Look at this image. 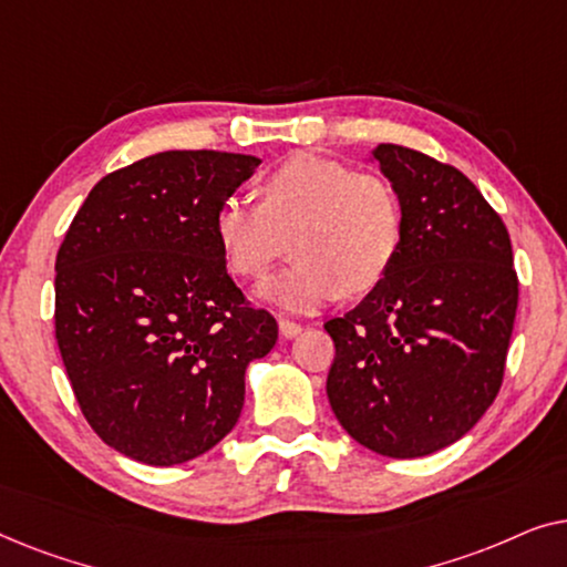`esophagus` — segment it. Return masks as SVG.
<instances>
[{
  "instance_id": "obj_1",
  "label": "esophagus",
  "mask_w": 567,
  "mask_h": 567,
  "mask_svg": "<svg viewBox=\"0 0 567 567\" xmlns=\"http://www.w3.org/2000/svg\"><path fill=\"white\" fill-rule=\"evenodd\" d=\"M278 330H281L284 338H293L301 332V324L293 320H286V317H278Z\"/></svg>"
}]
</instances>
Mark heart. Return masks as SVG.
<instances>
[{
  "instance_id": "b5f03b06",
  "label": "heart",
  "mask_w": 567,
  "mask_h": 567,
  "mask_svg": "<svg viewBox=\"0 0 567 567\" xmlns=\"http://www.w3.org/2000/svg\"><path fill=\"white\" fill-rule=\"evenodd\" d=\"M258 206L227 200L214 231L224 262L245 281L268 274L291 237V268L262 286V297L291 312L328 305L340 291L377 289L398 260L402 208L374 173L320 154H293L255 188Z\"/></svg>"
}]
</instances>
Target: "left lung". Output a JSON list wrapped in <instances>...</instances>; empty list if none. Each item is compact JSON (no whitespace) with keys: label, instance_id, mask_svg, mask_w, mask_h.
<instances>
[{"label":"left lung","instance_id":"left-lung-1","mask_svg":"<svg viewBox=\"0 0 567 567\" xmlns=\"http://www.w3.org/2000/svg\"><path fill=\"white\" fill-rule=\"evenodd\" d=\"M374 159L402 208V245L359 307L324 322L328 398L371 452L415 460L462 439L498 398L518 307L508 229L460 169L398 144Z\"/></svg>","mask_w":567,"mask_h":567}]
</instances>
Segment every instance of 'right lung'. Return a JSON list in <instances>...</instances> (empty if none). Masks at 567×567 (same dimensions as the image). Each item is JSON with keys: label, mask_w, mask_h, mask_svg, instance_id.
Segmentation results:
<instances>
[{"label": "right lung", "mask_w": 567, "mask_h": 567, "mask_svg": "<svg viewBox=\"0 0 567 567\" xmlns=\"http://www.w3.org/2000/svg\"><path fill=\"white\" fill-rule=\"evenodd\" d=\"M250 154L159 152L105 175L56 255V343L92 431L131 460L173 467L235 429L245 369L278 324L231 281L219 206Z\"/></svg>", "instance_id": "obj_1"}]
</instances>
